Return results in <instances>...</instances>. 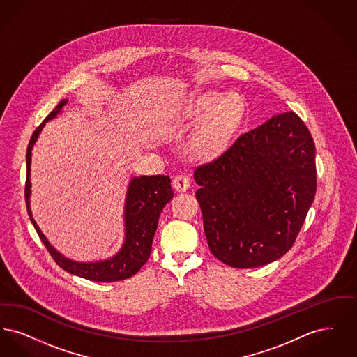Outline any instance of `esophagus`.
I'll return each instance as SVG.
<instances>
[{"label": "esophagus", "mask_w": 357, "mask_h": 357, "mask_svg": "<svg viewBox=\"0 0 357 357\" xmlns=\"http://www.w3.org/2000/svg\"><path fill=\"white\" fill-rule=\"evenodd\" d=\"M172 186L178 192H183L190 187V178L185 174H179L172 179Z\"/></svg>", "instance_id": "esophagus-1"}]
</instances>
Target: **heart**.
Returning a JSON list of instances; mask_svg holds the SVG:
<instances>
[{
  "label": "heart",
  "mask_w": 357,
  "mask_h": 357,
  "mask_svg": "<svg viewBox=\"0 0 357 357\" xmlns=\"http://www.w3.org/2000/svg\"><path fill=\"white\" fill-rule=\"evenodd\" d=\"M243 104L234 92L206 91L195 96L187 107V118L202 120L194 139V149L211 158L227 146L242 116Z\"/></svg>",
  "instance_id": "b5f03b06"
}]
</instances>
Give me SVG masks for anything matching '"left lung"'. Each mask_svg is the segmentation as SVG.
Wrapping results in <instances>:
<instances>
[{
	"label": "left lung",
	"mask_w": 357,
	"mask_h": 357,
	"mask_svg": "<svg viewBox=\"0 0 357 357\" xmlns=\"http://www.w3.org/2000/svg\"><path fill=\"white\" fill-rule=\"evenodd\" d=\"M316 147L293 111L239 136L194 179L210 252L249 269L288 253L316 195Z\"/></svg>",
	"instance_id": "1"
}]
</instances>
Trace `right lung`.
<instances>
[{"mask_svg":"<svg viewBox=\"0 0 357 357\" xmlns=\"http://www.w3.org/2000/svg\"><path fill=\"white\" fill-rule=\"evenodd\" d=\"M68 102L67 99L61 100L56 108L47 116L33 132L26 150V185H25V201L28 207V214L34 229L38 234L47 250L56 264L66 272L82 277L85 280L96 282H114L132 277L140 268L147 262L151 248L153 236L158 227L159 215L163 207L170 202L174 197L171 190V179L166 175L153 176H134L127 188L126 204H124V242L119 252L107 259L95 262H79L67 258L57 252L47 237L43 234L40 227L33 220L31 210V162L32 150L37 137L41 134L47 121L54 119Z\"/></svg>","mask_w":357,"mask_h":357,"instance_id":"add662e5","label":"right lung"}]
</instances>
